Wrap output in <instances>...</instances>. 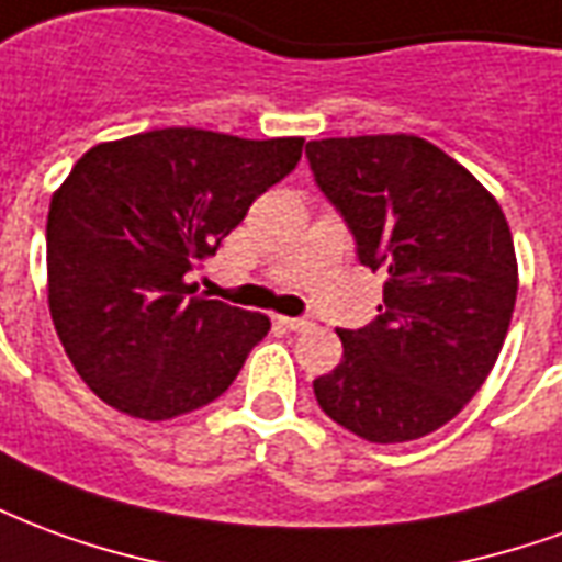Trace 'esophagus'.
Segmentation results:
<instances>
[{
	"label": "esophagus",
	"instance_id": "1",
	"mask_svg": "<svg viewBox=\"0 0 562 562\" xmlns=\"http://www.w3.org/2000/svg\"><path fill=\"white\" fill-rule=\"evenodd\" d=\"M280 325L285 330H310L313 328V322H310V318H289V316H282Z\"/></svg>",
	"mask_w": 562,
	"mask_h": 562
}]
</instances>
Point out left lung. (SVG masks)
I'll use <instances>...</instances> for the list:
<instances>
[{
    "mask_svg": "<svg viewBox=\"0 0 562 562\" xmlns=\"http://www.w3.org/2000/svg\"><path fill=\"white\" fill-rule=\"evenodd\" d=\"M318 189L385 270L379 316L340 328L342 361L313 382L328 418L367 442H409L472 401L506 340L518 261L496 198L415 135L306 144Z\"/></svg>",
    "mask_w": 562,
    "mask_h": 562,
    "instance_id": "left-lung-1",
    "label": "left lung"
}]
</instances>
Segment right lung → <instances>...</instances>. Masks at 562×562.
<instances>
[{"label":"right lung","mask_w":562,"mask_h":562,"mask_svg":"<svg viewBox=\"0 0 562 562\" xmlns=\"http://www.w3.org/2000/svg\"><path fill=\"white\" fill-rule=\"evenodd\" d=\"M304 138L153 128L83 153L47 213V304L63 349L108 406L144 422L228 389L270 318L198 297L186 273L216 256Z\"/></svg>","instance_id":"1"}]
</instances>
